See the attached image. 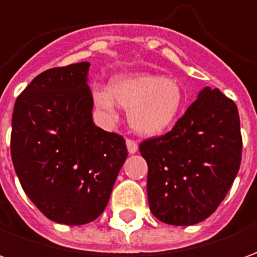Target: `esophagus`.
Returning <instances> with one entry per match:
<instances>
[{
  "instance_id": "obj_1",
  "label": "esophagus",
  "mask_w": 257,
  "mask_h": 257,
  "mask_svg": "<svg viewBox=\"0 0 257 257\" xmlns=\"http://www.w3.org/2000/svg\"><path fill=\"white\" fill-rule=\"evenodd\" d=\"M126 147H128L129 154H135V153L138 151V143H136L135 140H126Z\"/></svg>"
}]
</instances>
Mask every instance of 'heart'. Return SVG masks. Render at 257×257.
I'll use <instances>...</instances> for the list:
<instances>
[{
  "label": "heart",
  "instance_id": "heart-1",
  "mask_svg": "<svg viewBox=\"0 0 257 257\" xmlns=\"http://www.w3.org/2000/svg\"><path fill=\"white\" fill-rule=\"evenodd\" d=\"M95 107L107 121L117 119V103L128 111L131 126L142 136H158L178 119L184 103L183 89L173 79L151 74L121 75L110 86L92 89Z\"/></svg>",
  "mask_w": 257,
  "mask_h": 257
}]
</instances>
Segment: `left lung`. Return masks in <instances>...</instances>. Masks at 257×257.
Here are the masks:
<instances>
[{
    "instance_id": "obj_1",
    "label": "left lung",
    "mask_w": 257,
    "mask_h": 257,
    "mask_svg": "<svg viewBox=\"0 0 257 257\" xmlns=\"http://www.w3.org/2000/svg\"><path fill=\"white\" fill-rule=\"evenodd\" d=\"M153 215L172 226L209 217L237 176L242 138L235 103L206 86L171 132L140 143Z\"/></svg>"
}]
</instances>
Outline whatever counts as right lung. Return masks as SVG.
Returning <instances> with one entry per match:
<instances>
[{
    "instance_id": "right-lung-1",
    "label": "right lung",
    "mask_w": 257,
    "mask_h": 257,
    "mask_svg": "<svg viewBox=\"0 0 257 257\" xmlns=\"http://www.w3.org/2000/svg\"><path fill=\"white\" fill-rule=\"evenodd\" d=\"M89 66L37 75L12 114L11 156L20 184L48 219L67 226L101 215L128 157L122 136L93 123Z\"/></svg>"
}]
</instances>
